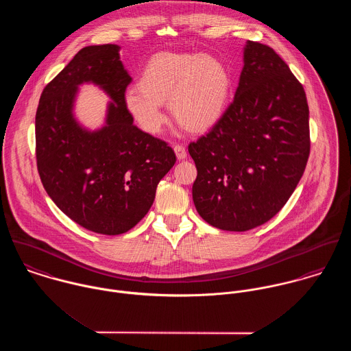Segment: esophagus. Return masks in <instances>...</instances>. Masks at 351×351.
<instances>
[{
	"label": "esophagus",
	"instance_id": "obj_1",
	"mask_svg": "<svg viewBox=\"0 0 351 351\" xmlns=\"http://www.w3.org/2000/svg\"><path fill=\"white\" fill-rule=\"evenodd\" d=\"M174 151L178 159H185L186 158V149L182 145H174Z\"/></svg>",
	"mask_w": 351,
	"mask_h": 351
}]
</instances>
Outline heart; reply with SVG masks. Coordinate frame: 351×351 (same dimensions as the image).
I'll list each match as a JSON object with an SVG mask.
<instances>
[{
	"label": "heart",
	"mask_w": 351,
	"mask_h": 351,
	"mask_svg": "<svg viewBox=\"0 0 351 351\" xmlns=\"http://www.w3.org/2000/svg\"><path fill=\"white\" fill-rule=\"evenodd\" d=\"M138 88L130 89L124 100L142 130H160L165 121L162 102L169 100L170 112L181 125L204 131L224 114L232 93V75L213 56L162 52L149 60Z\"/></svg>",
	"instance_id": "heart-1"
}]
</instances>
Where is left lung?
<instances>
[{"mask_svg":"<svg viewBox=\"0 0 351 351\" xmlns=\"http://www.w3.org/2000/svg\"><path fill=\"white\" fill-rule=\"evenodd\" d=\"M234 101L189 145L201 217L226 231L269 221L295 192L311 150L304 88L271 47L247 42Z\"/></svg>","mask_w":351,"mask_h":351,"instance_id":"1","label":"left lung"}]
</instances>
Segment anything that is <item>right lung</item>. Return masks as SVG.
<instances>
[{
    "label": "right lung",
    "instance_id": "right-lung-1",
    "mask_svg": "<svg viewBox=\"0 0 351 351\" xmlns=\"http://www.w3.org/2000/svg\"><path fill=\"white\" fill-rule=\"evenodd\" d=\"M119 46L85 47L47 84L35 120L36 163L51 200L77 224L119 235L149 212L159 181L176 163L165 141L134 124L125 106L132 78L124 70ZM93 82L114 100L107 125L89 133L72 116L78 84Z\"/></svg>",
    "mask_w": 351,
    "mask_h": 351
}]
</instances>
